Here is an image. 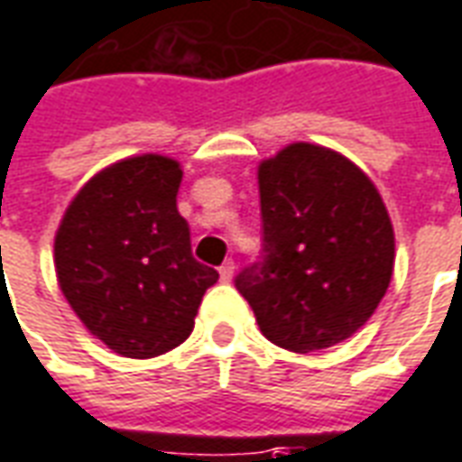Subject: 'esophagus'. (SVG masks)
<instances>
[{"label":"esophagus","mask_w":462,"mask_h":462,"mask_svg":"<svg viewBox=\"0 0 462 462\" xmlns=\"http://www.w3.org/2000/svg\"><path fill=\"white\" fill-rule=\"evenodd\" d=\"M232 275H235V263H232V260H227V263H225V264H222V267H220L222 282H230Z\"/></svg>","instance_id":"obj_1"}]
</instances>
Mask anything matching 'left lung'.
Listing matches in <instances>:
<instances>
[{
	"label": "left lung",
	"mask_w": 462,
	"mask_h": 462,
	"mask_svg": "<svg viewBox=\"0 0 462 462\" xmlns=\"http://www.w3.org/2000/svg\"><path fill=\"white\" fill-rule=\"evenodd\" d=\"M263 253L235 277L263 335L292 353L343 343L393 277L388 209L343 154L298 142L257 170Z\"/></svg>",
	"instance_id": "1"
}]
</instances>
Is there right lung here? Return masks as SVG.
I'll use <instances>...</instances> for the list:
<instances>
[{
  "label": "right lung",
  "instance_id": "obj_1",
  "mask_svg": "<svg viewBox=\"0 0 462 462\" xmlns=\"http://www.w3.org/2000/svg\"><path fill=\"white\" fill-rule=\"evenodd\" d=\"M182 170L140 154L102 170L72 199L54 237L64 298L85 328L125 357L182 345L217 270L198 263L177 212Z\"/></svg>",
  "mask_w": 462,
  "mask_h": 462
}]
</instances>
